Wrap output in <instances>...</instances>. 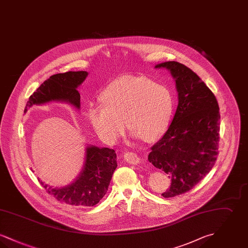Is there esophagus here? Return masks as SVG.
Segmentation results:
<instances>
[{
  "label": "esophagus",
  "mask_w": 248,
  "mask_h": 248,
  "mask_svg": "<svg viewBox=\"0 0 248 248\" xmlns=\"http://www.w3.org/2000/svg\"><path fill=\"white\" fill-rule=\"evenodd\" d=\"M124 158L128 164H131V165H138L140 162V158L139 157V155L135 153H132V152H128V153L124 154Z\"/></svg>",
  "instance_id": "34e87169"
}]
</instances>
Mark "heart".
I'll return each mask as SVG.
<instances>
[{
  "label": "heart",
  "instance_id": "obj_1",
  "mask_svg": "<svg viewBox=\"0 0 248 248\" xmlns=\"http://www.w3.org/2000/svg\"><path fill=\"white\" fill-rule=\"evenodd\" d=\"M100 101L102 105L88 108L87 118L97 136L108 144L123 134L124 120L135 138L154 141L165 133L174 107L167 87L136 76L109 83L100 94Z\"/></svg>",
  "mask_w": 248,
  "mask_h": 248
}]
</instances>
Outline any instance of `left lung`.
<instances>
[{"mask_svg":"<svg viewBox=\"0 0 248 248\" xmlns=\"http://www.w3.org/2000/svg\"><path fill=\"white\" fill-rule=\"evenodd\" d=\"M154 68L170 72L177 92L172 122L148 156L171 177L170 189L162 194L170 198L189 191L212 169L218 154L220 114L216 96L188 67L167 61Z\"/></svg>","mask_w":248,"mask_h":248,"instance_id":"obj_1","label":"left lung"}]
</instances>
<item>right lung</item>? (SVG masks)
Listing matches in <instances>:
<instances>
[{
	"instance_id": "obj_1",
	"label": "right lung",
	"mask_w": 248,
	"mask_h": 248,
	"mask_svg": "<svg viewBox=\"0 0 248 248\" xmlns=\"http://www.w3.org/2000/svg\"><path fill=\"white\" fill-rule=\"evenodd\" d=\"M87 75V71H68L52 75L30 96L24 113L32 106L50 102L66 103L79 111L81 101L77 89ZM116 167L117 156L114 150L87 145L83 168L69 185L55 188L40 179L39 181L48 193L60 202L78 206H94L106 194Z\"/></svg>"
}]
</instances>
